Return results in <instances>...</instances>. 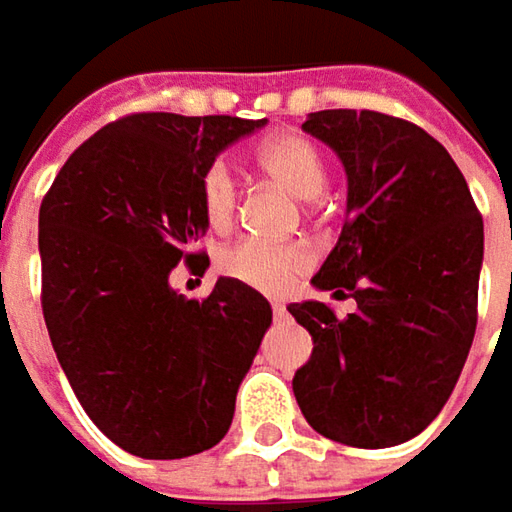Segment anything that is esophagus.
Here are the masks:
<instances>
[{
  "mask_svg": "<svg viewBox=\"0 0 512 512\" xmlns=\"http://www.w3.org/2000/svg\"><path fill=\"white\" fill-rule=\"evenodd\" d=\"M272 316H275V321H284V318L289 316V313H286L284 304H278V301H275V304H272Z\"/></svg>",
  "mask_w": 512,
  "mask_h": 512,
  "instance_id": "esophagus-1",
  "label": "esophagus"
}]
</instances>
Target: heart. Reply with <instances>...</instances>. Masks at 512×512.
<instances>
[{
	"mask_svg": "<svg viewBox=\"0 0 512 512\" xmlns=\"http://www.w3.org/2000/svg\"><path fill=\"white\" fill-rule=\"evenodd\" d=\"M257 165L281 182L286 191L301 199H313L327 185V159L313 138L284 133L266 141L257 150ZM240 185L226 159L208 162L199 176V208L208 228L223 231L231 226L237 211ZM310 249L304 243H266V240H237L220 255V272L257 292H284L310 266Z\"/></svg>",
	"mask_w": 512,
	"mask_h": 512,
	"instance_id": "obj_1",
	"label": "heart"
}]
</instances>
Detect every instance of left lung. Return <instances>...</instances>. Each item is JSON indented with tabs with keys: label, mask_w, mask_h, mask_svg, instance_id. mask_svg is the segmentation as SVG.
<instances>
[{
	"label": "left lung",
	"mask_w": 512,
	"mask_h": 512,
	"mask_svg": "<svg viewBox=\"0 0 512 512\" xmlns=\"http://www.w3.org/2000/svg\"><path fill=\"white\" fill-rule=\"evenodd\" d=\"M347 170V217L313 284L356 298L286 310L313 336L292 391L318 435L382 449L420 435L449 400L478 321L484 220L446 147L374 109L304 121Z\"/></svg>",
	"instance_id": "obj_1"
}]
</instances>
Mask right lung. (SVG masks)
I'll return each instance as SVG.
<instances>
[{"label":"right lung","mask_w":512,"mask_h":512,"mask_svg":"<svg viewBox=\"0 0 512 512\" xmlns=\"http://www.w3.org/2000/svg\"><path fill=\"white\" fill-rule=\"evenodd\" d=\"M266 118L133 112L86 138L40 205L43 318L92 423L124 452L173 461L226 437L237 388L272 324L234 278L208 298L170 289L205 263L199 176Z\"/></svg>","instance_id":"right-lung-1"}]
</instances>
